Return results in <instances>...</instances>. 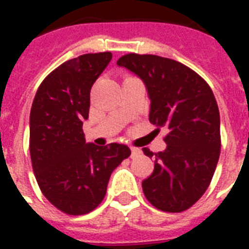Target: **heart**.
I'll return each instance as SVG.
<instances>
[{
	"instance_id": "b5f03b06",
	"label": "heart",
	"mask_w": 249,
	"mask_h": 249,
	"mask_svg": "<svg viewBox=\"0 0 249 249\" xmlns=\"http://www.w3.org/2000/svg\"><path fill=\"white\" fill-rule=\"evenodd\" d=\"M123 97H124V105H128L129 103V106H133V101L136 98V94L133 93L132 89L128 85H125L123 88Z\"/></svg>"
}]
</instances>
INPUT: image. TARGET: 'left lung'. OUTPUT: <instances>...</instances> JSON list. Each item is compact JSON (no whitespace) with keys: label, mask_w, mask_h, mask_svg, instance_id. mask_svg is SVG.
I'll return each instance as SVG.
<instances>
[{"label":"left lung","mask_w":249,"mask_h":249,"mask_svg":"<svg viewBox=\"0 0 249 249\" xmlns=\"http://www.w3.org/2000/svg\"><path fill=\"white\" fill-rule=\"evenodd\" d=\"M112 59L111 53L84 54L44 80L29 115L33 173L45 197L67 214H86L101 204L115 168L130 155L128 146L88 142L90 89Z\"/></svg>","instance_id":"obj_1"}]
</instances>
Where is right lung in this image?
<instances>
[{
    "mask_svg": "<svg viewBox=\"0 0 249 249\" xmlns=\"http://www.w3.org/2000/svg\"><path fill=\"white\" fill-rule=\"evenodd\" d=\"M117 66L146 85L150 121L161 128L165 148L142 182L144 196L164 212H183L208 189L220 158V112L212 90L195 72L156 55L121 56Z\"/></svg>",
    "mask_w": 249,
    "mask_h": 249,
    "instance_id": "add662e5",
    "label": "right lung"
}]
</instances>
